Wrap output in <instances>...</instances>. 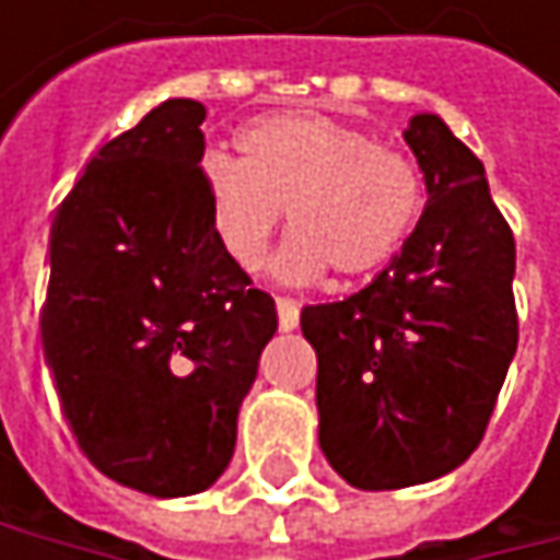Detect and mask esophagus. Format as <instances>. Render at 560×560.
I'll use <instances>...</instances> for the list:
<instances>
[{"mask_svg": "<svg viewBox=\"0 0 560 560\" xmlns=\"http://www.w3.org/2000/svg\"><path fill=\"white\" fill-rule=\"evenodd\" d=\"M276 307H279V327L281 330H294L301 314H298V304L291 298H276Z\"/></svg>", "mask_w": 560, "mask_h": 560, "instance_id": "obj_1", "label": "esophagus"}]
</instances>
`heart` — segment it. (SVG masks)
<instances>
[{"label": "heart", "mask_w": 560, "mask_h": 560, "mask_svg": "<svg viewBox=\"0 0 560 560\" xmlns=\"http://www.w3.org/2000/svg\"><path fill=\"white\" fill-rule=\"evenodd\" d=\"M243 159L210 152L200 187L220 249L253 269L288 217L291 236L269 259L281 281L327 269L353 281L398 256L424 210V174L405 152L324 113H279L240 132Z\"/></svg>", "instance_id": "b5f03b06"}]
</instances>
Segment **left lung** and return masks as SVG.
Segmentation results:
<instances>
[{
    "mask_svg": "<svg viewBox=\"0 0 560 560\" xmlns=\"http://www.w3.org/2000/svg\"><path fill=\"white\" fill-rule=\"evenodd\" d=\"M405 142L424 213L389 266L334 304H307L317 438L357 490H401L457 470L483 441L518 343L515 240L483 162L434 113Z\"/></svg>",
    "mask_w": 560,
    "mask_h": 560,
    "instance_id": "8db88e82",
    "label": "left lung"
}]
</instances>
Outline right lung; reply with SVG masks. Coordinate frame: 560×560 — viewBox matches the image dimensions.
<instances>
[{"instance_id": "add662e5", "label": "right lung", "mask_w": 560, "mask_h": 560, "mask_svg": "<svg viewBox=\"0 0 560 560\" xmlns=\"http://www.w3.org/2000/svg\"><path fill=\"white\" fill-rule=\"evenodd\" d=\"M203 103L165 100L106 142L57 207L45 357L70 431L109 480L194 497L279 327L276 301L220 249L200 187Z\"/></svg>"}]
</instances>
